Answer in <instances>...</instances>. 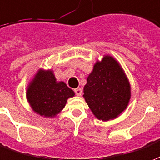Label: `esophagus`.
<instances>
[{"instance_id":"1","label":"esophagus","mask_w":160,"mask_h":160,"mask_svg":"<svg viewBox=\"0 0 160 160\" xmlns=\"http://www.w3.org/2000/svg\"><path fill=\"white\" fill-rule=\"evenodd\" d=\"M74 92H75V94L78 95V96H80L82 94V89L81 88H77L74 89Z\"/></svg>"}]
</instances>
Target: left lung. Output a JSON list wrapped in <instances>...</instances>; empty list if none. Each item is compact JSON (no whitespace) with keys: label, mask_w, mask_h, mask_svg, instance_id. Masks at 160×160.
Here are the masks:
<instances>
[{"label":"left lung","mask_w":160,"mask_h":160,"mask_svg":"<svg viewBox=\"0 0 160 160\" xmlns=\"http://www.w3.org/2000/svg\"><path fill=\"white\" fill-rule=\"evenodd\" d=\"M83 97L98 119H113L126 109L130 86L119 64L111 56L96 62L83 88Z\"/></svg>","instance_id":"obj_1"}]
</instances>
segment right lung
<instances>
[{"label":"right lung","mask_w":160,"mask_h":160,"mask_svg":"<svg viewBox=\"0 0 160 160\" xmlns=\"http://www.w3.org/2000/svg\"><path fill=\"white\" fill-rule=\"evenodd\" d=\"M74 92L64 82H57L52 71L40 70L29 85L26 97L34 112L41 116L54 117L65 107Z\"/></svg>","instance_id":"add662e5"}]
</instances>
